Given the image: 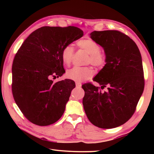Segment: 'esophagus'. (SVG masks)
Returning <instances> with one entry per match:
<instances>
[{"label":"esophagus","instance_id":"34e87169","mask_svg":"<svg viewBox=\"0 0 154 154\" xmlns=\"http://www.w3.org/2000/svg\"><path fill=\"white\" fill-rule=\"evenodd\" d=\"M75 85H76V87H77V88H81V87H82V83H81L76 82V83H75Z\"/></svg>","mask_w":154,"mask_h":154}]
</instances>
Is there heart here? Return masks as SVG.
I'll list each match as a JSON object with an SVG mask.
<instances>
[{"label":"heart","instance_id":"b5f03b06","mask_svg":"<svg viewBox=\"0 0 154 154\" xmlns=\"http://www.w3.org/2000/svg\"><path fill=\"white\" fill-rule=\"evenodd\" d=\"M78 46L89 54L88 58V63H91L97 67L105 66L106 57L104 52L100 51V45L91 38H85L78 41ZM74 48L72 45H67L62 51V60L64 64L69 66L71 64L74 56ZM94 71L90 66H74L69 69L66 72V76L70 79L77 82H82L92 77Z\"/></svg>","mask_w":154,"mask_h":154}]
</instances>
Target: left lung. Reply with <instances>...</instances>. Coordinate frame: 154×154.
<instances>
[{
    "mask_svg": "<svg viewBox=\"0 0 154 154\" xmlns=\"http://www.w3.org/2000/svg\"><path fill=\"white\" fill-rule=\"evenodd\" d=\"M90 38L104 49L106 64L93 79L106 92L91 83L85 91L83 108L91 123L100 128H113L134 113L144 90L142 58L137 44L118 30L94 31Z\"/></svg>",
    "mask_w": 154,
    "mask_h": 154,
    "instance_id": "left-lung-1",
    "label": "left lung"
}]
</instances>
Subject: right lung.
<instances>
[{
	"label": "right lung",
	"instance_id": "obj_1",
	"mask_svg": "<svg viewBox=\"0 0 154 154\" xmlns=\"http://www.w3.org/2000/svg\"><path fill=\"white\" fill-rule=\"evenodd\" d=\"M75 26H43L28 36L18 49L12 65V92L15 103L30 122L45 126L63 115L74 81L54 83L51 77L65 72L62 51L82 37Z\"/></svg>",
	"mask_w": 154,
	"mask_h": 154
}]
</instances>
